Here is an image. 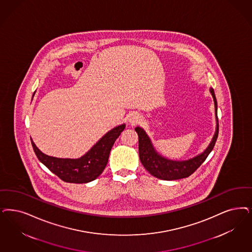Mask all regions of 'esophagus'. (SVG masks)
<instances>
[{
  "label": "esophagus",
  "instance_id": "obj_1",
  "mask_svg": "<svg viewBox=\"0 0 252 252\" xmlns=\"http://www.w3.org/2000/svg\"><path fill=\"white\" fill-rule=\"evenodd\" d=\"M140 121V117L139 114L137 113H131L130 115L128 116V122L130 123L131 125H136Z\"/></svg>",
  "mask_w": 252,
  "mask_h": 252
}]
</instances>
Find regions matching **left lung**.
Wrapping results in <instances>:
<instances>
[{"label":"left lung","mask_w":252,"mask_h":252,"mask_svg":"<svg viewBox=\"0 0 252 252\" xmlns=\"http://www.w3.org/2000/svg\"><path fill=\"white\" fill-rule=\"evenodd\" d=\"M209 92L213 97L215 105L216 131L207 149L196 157L183 161L171 160L166 157H162L156 150V148L154 147L152 140L149 138L145 130L139 126H137L135 128L139 136V154L140 162L151 175H153L157 179L164 181H174L187 178L193 173L207 159L208 155L214 148L219 134L217 99L213 88H210Z\"/></svg>","instance_id":"left-lung-1"}]
</instances>
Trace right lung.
<instances>
[{
  "label": "right lung",
  "instance_id": "1",
  "mask_svg": "<svg viewBox=\"0 0 252 252\" xmlns=\"http://www.w3.org/2000/svg\"><path fill=\"white\" fill-rule=\"evenodd\" d=\"M125 127L126 125L123 124L107 132L86 155L77 159L46 156L36 147L32 139H31L35 155L40 162L63 182L87 183L94 181L103 172L113 143Z\"/></svg>",
  "mask_w": 252,
  "mask_h": 252
}]
</instances>
